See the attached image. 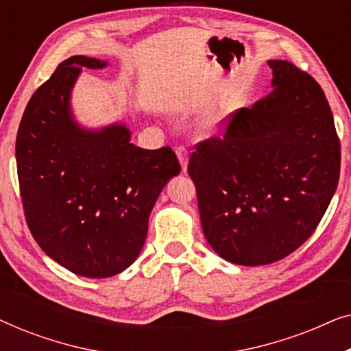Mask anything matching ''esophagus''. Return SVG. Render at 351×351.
Returning a JSON list of instances; mask_svg holds the SVG:
<instances>
[{"mask_svg":"<svg viewBox=\"0 0 351 351\" xmlns=\"http://www.w3.org/2000/svg\"><path fill=\"white\" fill-rule=\"evenodd\" d=\"M176 155H177V160L180 162L182 171L185 172L186 167H189V152H186L185 147H177Z\"/></svg>","mask_w":351,"mask_h":351,"instance_id":"1","label":"esophagus"}]
</instances>
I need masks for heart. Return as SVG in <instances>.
<instances>
[{"mask_svg":"<svg viewBox=\"0 0 351 351\" xmlns=\"http://www.w3.org/2000/svg\"><path fill=\"white\" fill-rule=\"evenodd\" d=\"M199 104H201V97H196V95L186 100V105H189V107H196V105ZM232 112H233V107L230 102L220 104L219 107L213 108L203 119H201L199 132L208 138L217 137L219 134L223 131L225 124L228 123L230 117H232Z\"/></svg>","mask_w":351,"mask_h":351,"instance_id":"b5f03b06","label":"heart"}]
</instances>
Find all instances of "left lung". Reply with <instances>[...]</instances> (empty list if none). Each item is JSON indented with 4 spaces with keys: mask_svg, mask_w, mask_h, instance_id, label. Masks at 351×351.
Listing matches in <instances>:
<instances>
[{
    "mask_svg": "<svg viewBox=\"0 0 351 351\" xmlns=\"http://www.w3.org/2000/svg\"><path fill=\"white\" fill-rule=\"evenodd\" d=\"M273 90L199 143L189 174L201 227L225 261H281L311 237L337 190L340 142L323 89L286 60H268Z\"/></svg>",
    "mask_w": 351,
    "mask_h": 351,
    "instance_id": "left-lung-1",
    "label": "left lung"
}]
</instances>
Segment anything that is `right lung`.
Instances as JSON below:
<instances>
[{
	"label": "right lung",
	"instance_id": "right-lung-1",
	"mask_svg": "<svg viewBox=\"0 0 351 351\" xmlns=\"http://www.w3.org/2000/svg\"><path fill=\"white\" fill-rule=\"evenodd\" d=\"M107 65L86 56L62 62L32 95L16 141L33 238L52 261L86 278L114 276L136 261L158 196L180 172L169 147H136L123 121L99 129L76 121L71 93L81 69Z\"/></svg>",
	"mask_w": 351,
	"mask_h": 351
}]
</instances>
